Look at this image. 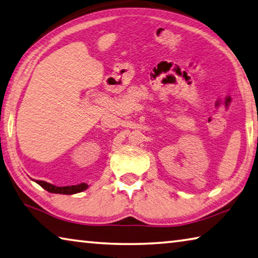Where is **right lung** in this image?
<instances>
[{"label":"right lung","instance_id":"1","mask_svg":"<svg viewBox=\"0 0 258 258\" xmlns=\"http://www.w3.org/2000/svg\"><path fill=\"white\" fill-rule=\"evenodd\" d=\"M40 187H43L45 190H47L48 192H53V194H63V195H72V194H77L85 190V189L88 188V184L86 183H80V184H76V186H66V187H56L54 184H51L48 182L42 181V180H36Z\"/></svg>","mask_w":258,"mask_h":258}]
</instances>
